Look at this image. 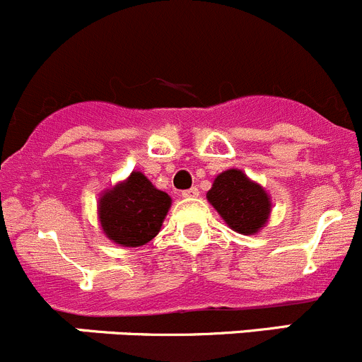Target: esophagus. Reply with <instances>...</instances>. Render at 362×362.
<instances>
[{"mask_svg": "<svg viewBox=\"0 0 362 362\" xmlns=\"http://www.w3.org/2000/svg\"><path fill=\"white\" fill-rule=\"evenodd\" d=\"M198 187H191V189H185V191H182V197L184 198H197L198 197Z\"/></svg>", "mask_w": 362, "mask_h": 362, "instance_id": "34e87169", "label": "esophagus"}]
</instances>
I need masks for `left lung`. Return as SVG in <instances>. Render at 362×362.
<instances>
[{
    "label": "left lung",
    "mask_w": 362,
    "mask_h": 362,
    "mask_svg": "<svg viewBox=\"0 0 362 362\" xmlns=\"http://www.w3.org/2000/svg\"><path fill=\"white\" fill-rule=\"evenodd\" d=\"M207 200L232 230L252 235L266 225L272 212L268 192L241 170H227L216 177Z\"/></svg>",
    "instance_id": "left-lung-1"
}]
</instances>
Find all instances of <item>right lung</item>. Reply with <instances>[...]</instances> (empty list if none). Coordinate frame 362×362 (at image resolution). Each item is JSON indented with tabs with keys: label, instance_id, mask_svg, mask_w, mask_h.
I'll return each instance as SVG.
<instances>
[{
	"label": "right lung",
	"instance_id": "obj_1",
	"mask_svg": "<svg viewBox=\"0 0 362 362\" xmlns=\"http://www.w3.org/2000/svg\"><path fill=\"white\" fill-rule=\"evenodd\" d=\"M171 198L158 191L141 171L105 191L98 204L103 234L121 246L146 245L158 234Z\"/></svg>",
	"mask_w": 362,
	"mask_h": 362
}]
</instances>
